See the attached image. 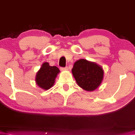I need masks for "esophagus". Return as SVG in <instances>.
Wrapping results in <instances>:
<instances>
[{"label": "esophagus", "instance_id": "obj_1", "mask_svg": "<svg viewBox=\"0 0 135 135\" xmlns=\"http://www.w3.org/2000/svg\"><path fill=\"white\" fill-rule=\"evenodd\" d=\"M68 70V67L60 68V70H61V71H63V70Z\"/></svg>", "mask_w": 135, "mask_h": 135}]
</instances>
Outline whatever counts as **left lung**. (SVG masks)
I'll return each mask as SVG.
<instances>
[{
  "label": "left lung",
  "instance_id": "8db88e82",
  "mask_svg": "<svg viewBox=\"0 0 135 135\" xmlns=\"http://www.w3.org/2000/svg\"><path fill=\"white\" fill-rule=\"evenodd\" d=\"M72 75L79 87L87 91L95 90L102 83L104 72L96 63L79 59L74 63Z\"/></svg>",
  "mask_w": 135,
  "mask_h": 135
}]
</instances>
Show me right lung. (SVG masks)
<instances>
[{
  "label": "right lung",
  "instance_id": "obj_1",
  "mask_svg": "<svg viewBox=\"0 0 135 135\" xmlns=\"http://www.w3.org/2000/svg\"><path fill=\"white\" fill-rule=\"evenodd\" d=\"M60 72L56 66H51L48 62L42 63L41 67L37 72L35 83L40 88L48 90L54 85L55 79Z\"/></svg>",
  "mask_w": 135,
  "mask_h": 135
}]
</instances>
